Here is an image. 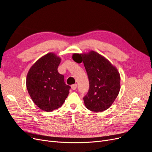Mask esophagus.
I'll use <instances>...</instances> for the list:
<instances>
[{"label":"esophagus","mask_w":152,"mask_h":152,"mask_svg":"<svg viewBox=\"0 0 152 152\" xmlns=\"http://www.w3.org/2000/svg\"><path fill=\"white\" fill-rule=\"evenodd\" d=\"M76 88H77V85H76V84H75V85H72L71 86V89H72V90H75Z\"/></svg>","instance_id":"34e87169"}]
</instances>
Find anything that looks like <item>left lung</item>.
I'll return each instance as SVG.
<instances>
[{"mask_svg":"<svg viewBox=\"0 0 152 152\" xmlns=\"http://www.w3.org/2000/svg\"><path fill=\"white\" fill-rule=\"evenodd\" d=\"M78 56L83 61L89 83L88 93L83 98L86 108L94 112L108 109L120 90L119 72L107 59L94 50L73 54L72 59L76 61Z\"/></svg>","mask_w":152,"mask_h":152,"instance_id":"obj_1","label":"left lung"}]
</instances>
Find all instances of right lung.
<instances>
[{"mask_svg":"<svg viewBox=\"0 0 152 152\" xmlns=\"http://www.w3.org/2000/svg\"><path fill=\"white\" fill-rule=\"evenodd\" d=\"M61 59L54 53L39 58L27 75L26 87L37 107L47 112L63 105L71 87L64 83V76L58 72Z\"/></svg>","mask_w":152,"mask_h":152,"instance_id":"add662e5","label":"right lung"}]
</instances>
